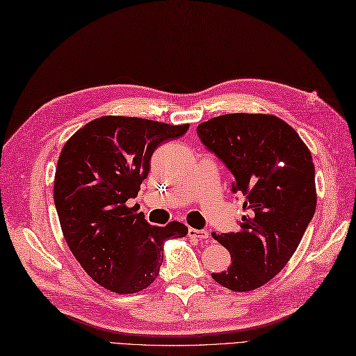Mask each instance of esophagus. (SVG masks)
<instances>
[{"instance_id":"esophagus-1","label":"esophagus","mask_w":356,"mask_h":356,"mask_svg":"<svg viewBox=\"0 0 356 356\" xmlns=\"http://www.w3.org/2000/svg\"><path fill=\"white\" fill-rule=\"evenodd\" d=\"M188 235L191 238L200 239V241H208V239H209V234H208V230H205V229H193V227H190L188 229Z\"/></svg>"}]
</instances>
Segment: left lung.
Returning a JSON list of instances; mask_svg holds the SVG:
<instances>
[{"label": "left lung", "mask_w": 356, "mask_h": 356, "mask_svg": "<svg viewBox=\"0 0 356 356\" xmlns=\"http://www.w3.org/2000/svg\"><path fill=\"white\" fill-rule=\"evenodd\" d=\"M197 134L232 172L247 211L238 232H213L232 264L211 277L234 292L254 291L289 262L314 216L312 152L289 124L266 113L220 115L199 124Z\"/></svg>", "instance_id": "obj_1"}]
</instances>
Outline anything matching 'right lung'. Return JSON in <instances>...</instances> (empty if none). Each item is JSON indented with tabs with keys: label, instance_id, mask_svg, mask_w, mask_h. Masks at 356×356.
Masks as SVG:
<instances>
[{
	"label": "right lung",
	"instance_id": "add662e5",
	"mask_svg": "<svg viewBox=\"0 0 356 356\" xmlns=\"http://www.w3.org/2000/svg\"><path fill=\"white\" fill-rule=\"evenodd\" d=\"M188 124L106 115L65 142L55 170L54 200L65 243L95 283L115 293H136L159 275L163 243L186 236L179 222L149 225L138 205L152 152Z\"/></svg>",
	"mask_w": 356,
	"mask_h": 356
}]
</instances>
